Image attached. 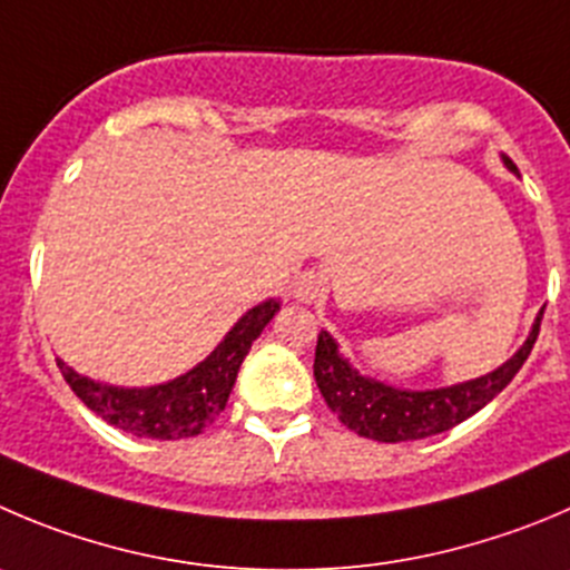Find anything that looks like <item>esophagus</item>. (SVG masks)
Instances as JSON below:
<instances>
[{"mask_svg":"<svg viewBox=\"0 0 570 570\" xmlns=\"http://www.w3.org/2000/svg\"><path fill=\"white\" fill-rule=\"evenodd\" d=\"M324 282L318 279L316 274H302L294 285V299L305 302V305H313V302L324 299Z\"/></svg>","mask_w":570,"mask_h":570,"instance_id":"34e87169","label":"esophagus"}]
</instances>
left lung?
I'll use <instances>...</instances> for the list:
<instances>
[{
    "label": "left lung",
    "mask_w": 570,
    "mask_h": 570,
    "mask_svg": "<svg viewBox=\"0 0 570 570\" xmlns=\"http://www.w3.org/2000/svg\"><path fill=\"white\" fill-rule=\"evenodd\" d=\"M509 173L518 176V167L509 156H501ZM540 318H534L532 330L525 335L523 346L514 352L509 361H503L498 370L473 381L453 383L442 389H425V392H411V389L389 386L370 375H361L338 352V341L322 330L316 344V361H313V375H316L318 392L324 403L330 405L335 416L344 422L350 431L361 433L377 442H411V439H425L433 433L451 431L453 425L473 416L484 409L495 394L509 386L518 370L532 352L540 333Z\"/></svg>",
    "instance_id": "obj_1"
}]
</instances>
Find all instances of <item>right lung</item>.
<instances>
[{
	"label": "right lung",
	"mask_w": 570,
	"mask_h": 570,
	"mask_svg": "<svg viewBox=\"0 0 570 570\" xmlns=\"http://www.w3.org/2000/svg\"><path fill=\"white\" fill-rule=\"evenodd\" d=\"M276 311H279L276 299L254 305L237 318L235 327L204 361L159 386L126 389L91 381L67 366L61 357H58V370L72 392L108 425L142 439H187L213 425L215 416L226 409L243 357L248 355Z\"/></svg>",
	"instance_id": "right-lung-1"
}]
</instances>
